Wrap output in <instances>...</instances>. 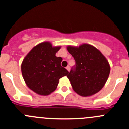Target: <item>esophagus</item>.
Masks as SVG:
<instances>
[{
	"label": "esophagus",
	"mask_w": 129,
	"mask_h": 129,
	"mask_svg": "<svg viewBox=\"0 0 129 129\" xmlns=\"http://www.w3.org/2000/svg\"><path fill=\"white\" fill-rule=\"evenodd\" d=\"M67 68V70H68V72H70V67H69V66H68V67H67V68Z\"/></svg>",
	"instance_id": "34e87169"
}]
</instances>
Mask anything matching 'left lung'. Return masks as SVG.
<instances>
[{
    "instance_id": "8db88e82",
    "label": "left lung",
    "mask_w": 129,
    "mask_h": 129,
    "mask_svg": "<svg viewBox=\"0 0 129 129\" xmlns=\"http://www.w3.org/2000/svg\"><path fill=\"white\" fill-rule=\"evenodd\" d=\"M67 48L76 61V68L67 76L73 90L84 97L98 93L105 86L110 74L107 59L90 44L68 46Z\"/></svg>"
}]
</instances>
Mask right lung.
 <instances>
[{"label": "right lung", "mask_w": 129, "mask_h": 129, "mask_svg": "<svg viewBox=\"0 0 129 129\" xmlns=\"http://www.w3.org/2000/svg\"><path fill=\"white\" fill-rule=\"evenodd\" d=\"M61 46L43 42L34 46L24 58L21 72L26 85L35 93L48 95L55 90L59 79L68 72L61 66L62 59L55 54Z\"/></svg>", "instance_id": "right-lung-1"}]
</instances>
